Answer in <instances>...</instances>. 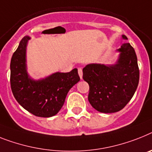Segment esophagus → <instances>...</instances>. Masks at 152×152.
I'll use <instances>...</instances> for the list:
<instances>
[{"instance_id":"34e87169","label":"esophagus","mask_w":152,"mask_h":152,"mask_svg":"<svg viewBox=\"0 0 152 152\" xmlns=\"http://www.w3.org/2000/svg\"><path fill=\"white\" fill-rule=\"evenodd\" d=\"M78 73H79V76H80V79L82 80V79H83V69H82V68H79L78 69Z\"/></svg>"}]
</instances>
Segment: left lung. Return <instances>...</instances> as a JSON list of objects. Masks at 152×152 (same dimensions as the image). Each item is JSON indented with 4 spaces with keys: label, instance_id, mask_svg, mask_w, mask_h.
I'll return each instance as SVG.
<instances>
[{
    "label": "left lung",
    "instance_id": "left-lung-1",
    "mask_svg": "<svg viewBox=\"0 0 152 152\" xmlns=\"http://www.w3.org/2000/svg\"><path fill=\"white\" fill-rule=\"evenodd\" d=\"M124 39H127L124 35ZM116 64H89L83 69V78L90 86L88 100L101 113L120 111L133 97L139 82L137 58L130 43L117 49Z\"/></svg>",
    "mask_w": 152,
    "mask_h": 152
}]
</instances>
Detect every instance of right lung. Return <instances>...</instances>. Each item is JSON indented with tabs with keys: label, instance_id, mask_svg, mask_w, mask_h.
Masks as SVG:
<instances>
[{
	"label": "right lung",
	"instance_id": "add662e5",
	"mask_svg": "<svg viewBox=\"0 0 152 152\" xmlns=\"http://www.w3.org/2000/svg\"><path fill=\"white\" fill-rule=\"evenodd\" d=\"M30 37H24L11 60V87L18 104L35 116L56 115L72 86L80 81L77 69L56 72L42 80H32L26 67V46Z\"/></svg>",
	"mask_w": 152,
	"mask_h": 152
}]
</instances>
